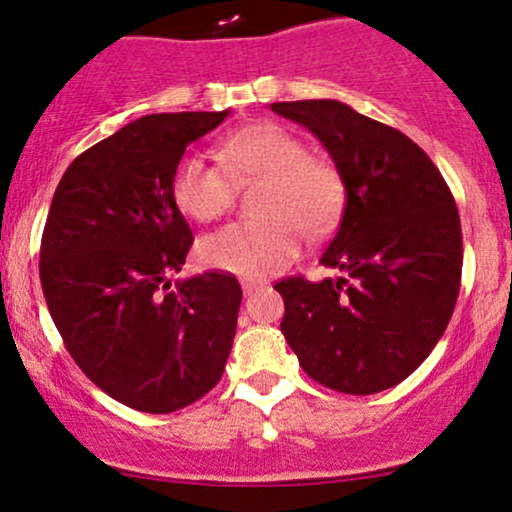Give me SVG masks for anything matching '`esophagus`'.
Segmentation results:
<instances>
[{
    "label": "esophagus",
    "instance_id": "obj_1",
    "mask_svg": "<svg viewBox=\"0 0 512 512\" xmlns=\"http://www.w3.org/2000/svg\"><path fill=\"white\" fill-rule=\"evenodd\" d=\"M240 286H243V291L245 293H252V291H257V289H262V281H255V279H243L240 281Z\"/></svg>",
    "mask_w": 512,
    "mask_h": 512
}]
</instances>
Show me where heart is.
I'll use <instances>...</instances> for the list:
<instances>
[{
	"instance_id": "b5f03b06",
	"label": "heart",
	"mask_w": 512,
	"mask_h": 512,
	"mask_svg": "<svg viewBox=\"0 0 512 512\" xmlns=\"http://www.w3.org/2000/svg\"><path fill=\"white\" fill-rule=\"evenodd\" d=\"M219 163L202 154H185L170 182L173 202L187 219L209 223L226 214L236 182L260 180L252 209L257 219L236 221L199 240L204 267L248 279L269 276L301 250L303 231L322 236L344 207V180L330 161L308 156L296 134L262 122L228 134L219 146Z\"/></svg>"
}]
</instances>
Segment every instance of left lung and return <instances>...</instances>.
Instances as JSON below:
<instances>
[{
    "label": "left lung",
    "mask_w": 512,
    "mask_h": 512,
    "mask_svg": "<svg viewBox=\"0 0 512 512\" xmlns=\"http://www.w3.org/2000/svg\"><path fill=\"white\" fill-rule=\"evenodd\" d=\"M320 139L346 202L320 264L344 276H289L281 332L310 378L375 395L409 378L443 337L462 276V228L440 170L407 134L339 101L274 103Z\"/></svg>",
    "instance_id": "obj_1"
}]
</instances>
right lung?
Segmentation results:
<instances>
[{
  "label": "right lung",
  "mask_w": 512,
  "mask_h": 512,
  "mask_svg": "<svg viewBox=\"0 0 512 512\" xmlns=\"http://www.w3.org/2000/svg\"><path fill=\"white\" fill-rule=\"evenodd\" d=\"M221 113H158L117 129L64 170L40 284L64 346L105 395L146 414L197 402L221 380L243 291L236 276L182 281L192 231L170 182Z\"/></svg>",
  "instance_id": "add662e5"
}]
</instances>
